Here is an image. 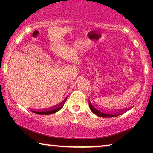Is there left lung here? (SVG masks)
I'll use <instances>...</instances> for the list:
<instances>
[{"label": "left lung", "mask_w": 153, "mask_h": 153, "mask_svg": "<svg viewBox=\"0 0 153 153\" xmlns=\"http://www.w3.org/2000/svg\"><path fill=\"white\" fill-rule=\"evenodd\" d=\"M89 107H90L91 111L93 112V113H94L95 114H96L97 116H99V117H104V118H108V117H117V116L120 115L119 114H106V113H103V111H100L96 109L95 107L93 106L92 104H91V103L90 102V101H89Z\"/></svg>", "instance_id": "obj_1"}]
</instances>
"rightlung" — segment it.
<instances>
[{
    "label": "right lung",
    "instance_id": "1",
    "mask_svg": "<svg viewBox=\"0 0 153 153\" xmlns=\"http://www.w3.org/2000/svg\"><path fill=\"white\" fill-rule=\"evenodd\" d=\"M65 101V100L63 102L61 103L60 105H59V106H57V108H52V109H50V110H47V111H31L32 112H34L35 114H41V115H48V114H54L55 113V112L58 111L60 109V108H62L63 107V104H64Z\"/></svg>",
    "mask_w": 153,
    "mask_h": 153
}]
</instances>
